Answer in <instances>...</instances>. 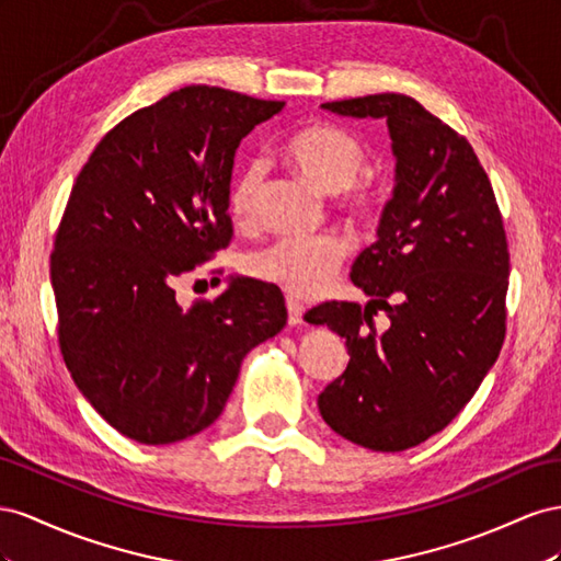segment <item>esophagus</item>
Instances as JSON below:
<instances>
[{
    "mask_svg": "<svg viewBox=\"0 0 561 561\" xmlns=\"http://www.w3.org/2000/svg\"><path fill=\"white\" fill-rule=\"evenodd\" d=\"M286 312H289V324H302V314H306V306L296 298H286Z\"/></svg>",
    "mask_w": 561,
    "mask_h": 561,
    "instance_id": "1",
    "label": "esophagus"
}]
</instances>
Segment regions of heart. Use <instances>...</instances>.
I'll return each instance as SVG.
<instances>
[{"mask_svg": "<svg viewBox=\"0 0 561 561\" xmlns=\"http://www.w3.org/2000/svg\"><path fill=\"white\" fill-rule=\"evenodd\" d=\"M289 162L324 192H333L335 209L357 226H378L388 211L386 183L366 171L369 150L364 142L335 124H310L284 142ZM261 159L244 164L228 192V209L237 222H251L255 195L263 185ZM347 255L341 232L327 230L308 237H279L247 255L251 277L275 284L294 296L324 294Z\"/></svg>", "mask_w": 561, "mask_h": 561, "instance_id": "heart-1", "label": "heart"}]
</instances>
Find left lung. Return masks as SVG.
Returning a JSON list of instances; mask_svg holds the SVG:
<instances>
[{
  "instance_id": "obj_1",
  "label": "left lung",
  "mask_w": 561,
  "mask_h": 561,
  "mask_svg": "<svg viewBox=\"0 0 561 561\" xmlns=\"http://www.w3.org/2000/svg\"><path fill=\"white\" fill-rule=\"evenodd\" d=\"M322 107L386 117L397 187L378 242L350 277L371 296L322 302L306 319L341 333L347 369L319 394L322 419L374 451H404L449 425L501 355L510 251L484 167L466 136L402 93ZM382 309L389 327L373 317Z\"/></svg>"
}]
</instances>
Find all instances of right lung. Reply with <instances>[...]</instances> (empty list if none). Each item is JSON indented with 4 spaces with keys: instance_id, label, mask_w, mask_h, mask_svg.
<instances>
[{
    "instance_id": "right-lung-1",
    "label": "right lung",
    "mask_w": 561,
    "mask_h": 561,
    "mask_svg": "<svg viewBox=\"0 0 561 561\" xmlns=\"http://www.w3.org/2000/svg\"><path fill=\"white\" fill-rule=\"evenodd\" d=\"M284 105L179 89L112 126L77 175L51 251L58 345L124 437L171 444L209 427L247 352L286 324L272 284L237 279L190 308L173 289L230 244L239 140Z\"/></svg>"
}]
</instances>
